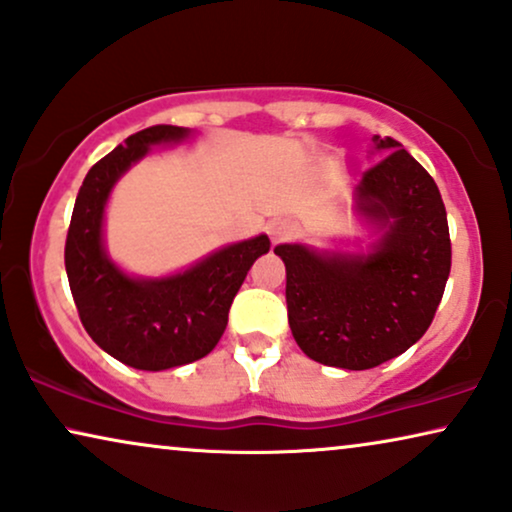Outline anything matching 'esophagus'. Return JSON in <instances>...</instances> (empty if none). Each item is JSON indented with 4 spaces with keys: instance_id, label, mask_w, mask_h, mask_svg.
<instances>
[{
    "instance_id": "1",
    "label": "esophagus",
    "mask_w": 512,
    "mask_h": 512,
    "mask_svg": "<svg viewBox=\"0 0 512 512\" xmlns=\"http://www.w3.org/2000/svg\"><path fill=\"white\" fill-rule=\"evenodd\" d=\"M293 233H296V226H293V221L282 219V216H279V219H272L268 223V235H270L272 244H279V242L289 240Z\"/></svg>"
}]
</instances>
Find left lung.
Listing matches in <instances>:
<instances>
[{
  "label": "left lung",
  "mask_w": 512,
  "mask_h": 512,
  "mask_svg": "<svg viewBox=\"0 0 512 512\" xmlns=\"http://www.w3.org/2000/svg\"><path fill=\"white\" fill-rule=\"evenodd\" d=\"M382 160L363 174L354 212L368 249L277 244L286 265V310L312 361L368 370L403 354L426 333L450 277L452 247L443 198L431 174L391 137H373Z\"/></svg>",
  "instance_id": "1"
}]
</instances>
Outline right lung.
<instances>
[{
  "label": "right lung",
  "mask_w": 512,
  "mask_h": 512,
  "mask_svg": "<svg viewBox=\"0 0 512 512\" xmlns=\"http://www.w3.org/2000/svg\"><path fill=\"white\" fill-rule=\"evenodd\" d=\"M191 135L177 125L130 135L90 167L69 223L65 268L81 324L104 352L137 370L186 366L212 352L249 268L270 251L268 235H256L163 277L130 275L107 254L104 214L118 179L151 146L179 144Z\"/></svg>",
  "instance_id": "add662e5"
}]
</instances>
